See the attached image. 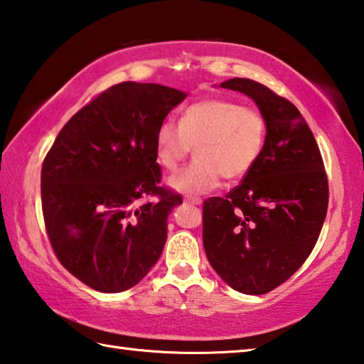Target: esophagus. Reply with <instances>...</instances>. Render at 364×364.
I'll list each match as a JSON object with an SVG mask.
<instances>
[{"mask_svg": "<svg viewBox=\"0 0 364 364\" xmlns=\"http://www.w3.org/2000/svg\"><path fill=\"white\" fill-rule=\"evenodd\" d=\"M184 202H186V204H191V205H200L202 199H200V197H186Z\"/></svg>", "mask_w": 364, "mask_h": 364, "instance_id": "1", "label": "esophagus"}]
</instances>
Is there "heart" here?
Segmentation results:
<instances>
[{"label": "heart", "instance_id": "obj_1", "mask_svg": "<svg viewBox=\"0 0 364 364\" xmlns=\"http://www.w3.org/2000/svg\"><path fill=\"white\" fill-rule=\"evenodd\" d=\"M268 123L260 110L223 97H207L186 107L180 123L165 120L156 132V159L175 173L191 151L197 157L170 184L180 193L204 194L218 186L221 176L241 180L262 157Z\"/></svg>", "mask_w": 364, "mask_h": 364}]
</instances>
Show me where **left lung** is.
I'll use <instances>...</instances> for the list:
<instances>
[{"instance_id": "1", "label": "left lung", "mask_w": 364, "mask_h": 364, "mask_svg": "<svg viewBox=\"0 0 364 364\" xmlns=\"http://www.w3.org/2000/svg\"><path fill=\"white\" fill-rule=\"evenodd\" d=\"M221 88L252 97L268 134L250 173L225 197L204 202L202 241L226 284L262 295L310 257L328 212V175L316 139L291 101L249 78H231Z\"/></svg>"}]
</instances>
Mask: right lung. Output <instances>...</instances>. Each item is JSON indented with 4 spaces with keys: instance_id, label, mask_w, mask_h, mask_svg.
Here are the masks:
<instances>
[{
    "instance_id": "1",
    "label": "right lung",
    "mask_w": 364,
    "mask_h": 364,
    "mask_svg": "<svg viewBox=\"0 0 364 364\" xmlns=\"http://www.w3.org/2000/svg\"><path fill=\"white\" fill-rule=\"evenodd\" d=\"M186 95L123 82L65 123L41 167V207L60 264L100 292H123L149 273L181 196L162 186L156 132Z\"/></svg>"
}]
</instances>
